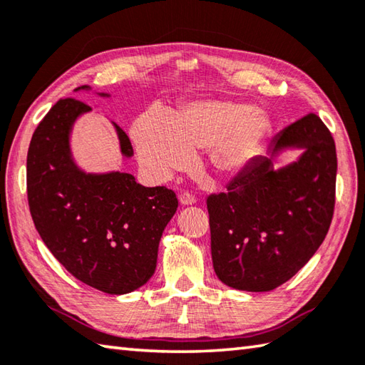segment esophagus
Returning a JSON list of instances; mask_svg holds the SVG:
<instances>
[{"label": "esophagus", "mask_w": 365, "mask_h": 365, "mask_svg": "<svg viewBox=\"0 0 365 365\" xmlns=\"http://www.w3.org/2000/svg\"><path fill=\"white\" fill-rule=\"evenodd\" d=\"M180 204L182 205H195L196 204V197L190 195V192H183V195H180Z\"/></svg>", "instance_id": "1"}]
</instances>
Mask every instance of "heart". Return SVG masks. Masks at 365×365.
Wrapping results in <instances>:
<instances>
[{"mask_svg":"<svg viewBox=\"0 0 365 365\" xmlns=\"http://www.w3.org/2000/svg\"><path fill=\"white\" fill-rule=\"evenodd\" d=\"M270 130L266 112L227 99H202L173 118L150 109L135 118L131 138L139 161L155 180L187 169L192 152L205 148L204 164L220 178L240 175L258 156Z\"/></svg>","mask_w":365,"mask_h":365,"instance_id":"1","label":"heart"}]
</instances>
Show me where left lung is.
Here are the masks:
<instances>
[{
    "label": "left lung",
    "instance_id": "left-lung-1",
    "mask_svg": "<svg viewBox=\"0 0 365 365\" xmlns=\"http://www.w3.org/2000/svg\"><path fill=\"white\" fill-rule=\"evenodd\" d=\"M302 155L284 167L273 160ZM337 153L315 113L278 133L266 155L207 197L215 274L240 291H272L294 277L323 244L335 204Z\"/></svg>",
    "mask_w": 365,
    "mask_h": 365
}]
</instances>
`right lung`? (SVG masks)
Segmentation results:
<instances>
[{
    "mask_svg": "<svg viewBox=\"0 0 365 365\" xmlns=\"http://www.w3.org/2000/svg\"><path fill=\"white\" fill-rule=\"evenodd\" d=\"M88 112L77 99H60L36 128L26 156L28 204L42 242L71 275L107 294H128L155 274L161 235L178 201L174 191L144 187L128 173L78 166L71 133ZM112 125L121 156L130 160V138Z\"/></svg>",
    "mask_w": 365,
    "mask_h": 365,
    "instance_id": "obj_1",
    "label": "right lung"
}]
</instances>
